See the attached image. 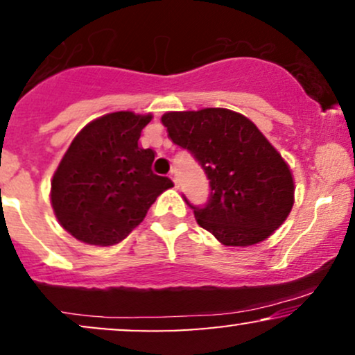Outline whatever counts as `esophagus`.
I'll return each mask as SVG.
<instances>
[{
  "instance_id": "obj_1",
  "label": "esophagus",
  "mask_w": 355,
  "mask_h": 355,
  "mask_svg": "<svg viewBox=\"0 0 355 355\" xmlns=\"http://www.w3.org/2000/svg\"><path fill=\"white\" fill-rule=\"evenodd\" d=\"M170 178H172V182L175 183V189H178V178H177V173H175V170H172V173H170Z\"/></svg>"
}]
</instances>
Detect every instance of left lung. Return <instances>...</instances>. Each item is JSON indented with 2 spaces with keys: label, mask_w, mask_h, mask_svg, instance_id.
I'll use <instances>...</instances> for the list:
<instances>
[{
  "label": "left lung",
  "mask_w": 355,
  "mask_h": 355,
  "mask_svg": "<svg viewBox=\"0 0 355 355\" xmlns=\"http://www.w3.org/2000/svg\"><path fill=\"white\" fill-rule=\"evenodd\" d=\"M162 123L210 180L205 207L185 198L198 225L227 247L255 245L282 225L294 205V178L247 116L227 108H203L168 112Z\"/></svg>",
  "instance_id": "8db88e82"
}]
</instances>
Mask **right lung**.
Masks as SVG:
<instances>
[{
    "label": "right lung",
    "instance_id": "add662e5",
    "mask_svg": "<svg viewBox=\"0 0 355 355\" xmlns=\"http://www.w3.org/2000/svg\"><path fill=\"white\" fill-rule=\"evenodd\" d=\"M152 115L115 112L88 123L71 141L51 180L60 225L89 245H115L173 187L152 172L155 152L138 145Z\"/></svg>",
    "mask_w": 355,
    "mask_h": 355
}]
</instances>
